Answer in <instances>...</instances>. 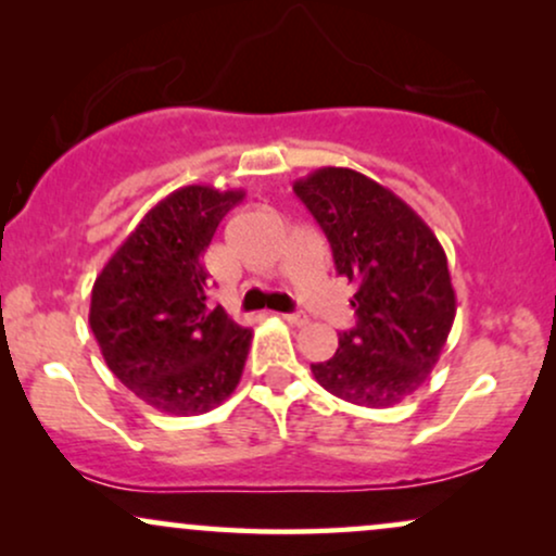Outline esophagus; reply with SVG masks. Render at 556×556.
I'll list each match as a JSON object with an SVG mask.
<instances>
[{
	"mask_svg": "<svg viewBox=\"0 0 556 556\" xmlns=\"http://www.w3.org/2000/svg\"><path fill=\"white\" fill-rule=\"evenodd\" d=\"M282 318L287 324H292V327H305L308 324V316L305 314H282Z\"/></svg>",
	"mask_w": 556,
	"mask_h": 556,
	"instance_id": "esophagus-1",
	"label": "esophagus"
}]
</instances>
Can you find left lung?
<instances>
[{
    "mask_svg": "<svg viewBox=\"0 0 556 556\" xmlns=\"http://www.w3.org/2000/svg\"><path fill=\"white\" fill-rule=\"evenodd\" d=\"M292 188L327 235L337 274L358 287V321L311 371L344 402L394 407L429 379L455 321L444 248L402 198L355 169L321 167Z\"/></svg>",
    "mask_w": 556,
    "mask_h": 556,
    "instance_id": "1",
    "label": "left lung"
}]
</instances>
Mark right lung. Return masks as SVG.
<instances>
[{"instance_id": "1", "label": "right lung", "mask_w": 556, "mask_h": 556, "mask_svg": "<svg viewBox=\"0 0 556 556\" xmlns=\"http://www.w3.org/2000/svg\"><path fill=\"white\" fill-rule=\"evenodd\" d=\"M242 190L185 185L127 235L91 290L88 324L106 366L169 416H201L240 384L253 331L208 303L201 258Z\"/></svg>"}]
</instances>
